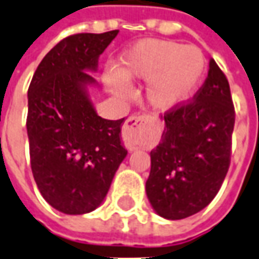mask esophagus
<instances>
[{
  "mask_svg": "<svg viewBox=\"0 0 259 259\" xmlns=\"http://www.w3.org/2000/svg\"><path fill=\"white\" fill-rule=\"evenodd\" d=\"M148 122L147 115H131L126 119L122 128V141L130 151H133L141 144L140 131Z\"/></svg>",
  "mask_w": 259,
  "mask_h": 259,
  "instance_id": "obj_1",
  "label": "esophagus"
}]
</instances>
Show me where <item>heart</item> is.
Wrapping results in <instances>:
<instances>
[{"instance_id": "b5f03b06", "label": "heart", "mask_w": 259, "mask_h": 259, "mask_svg": "<svg viewBox=\"0 0 259 259\" xmlns=\"http://www.w3.org/2000/svg\"><path fill=\"white\" fill-rule=\"evenodd\" d=\"M204 70V56L197 46L174 40L144 39L119 59L117 70L106 74L108 87L117 96L128 94L126 81H149V103L169 111L190 99Z\"/></svg>"}]
</instances>
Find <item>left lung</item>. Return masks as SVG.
<instances>
[{
  "mask_svg": "<svg viewBox=\"0 0 259 259\" xmlns=\"http://www.w3.org/2000/svg\"><path fill=\"white\" fill-rule=\"evenodd\" d=\"M162 117L165 130L151 151L147 196L160 217L181 220L214 199L231 160L234 104L227 77L213 59L193 99Z\"/></svg>",
  "mask_w": 259,
  "mask_h": 259,
  "instance_id": "8db88e82",
  "label": "left lung"
}]
</instances>
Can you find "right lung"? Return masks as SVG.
Here are the masks:
<instances>
[{"label": "right lung", "mask_w": 259, "mask_h": 259, "mask_svg": "<svg viewBox=\"0 0 259 259\" xmlns=\"http://www.w3.org/2000/svg\"><path fill=\"white\" fill-rule=\"evenodd\" d=\"M117 33L62 39L42 59L28 89L32 174L45 200L66 214L99 207L126 156L119 138L124 118H101L85 92L96 83L87 70H96Z\"/></svg>", "instance_id": "add662e5"}]
</instances>
